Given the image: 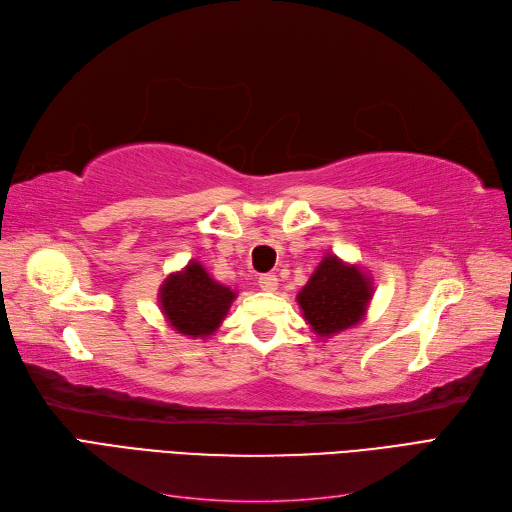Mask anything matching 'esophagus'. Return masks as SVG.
<instances>
[{
  "mask_svg": "<svg viewBox=\"0 0 512 512\" xmlns=\"http://www.w3.org/2000/svg\"><path fill=\"white\" fill-rule=\"evenodd\" d=\"M258 286L265 290V292H273L277 288V275L267 273V275H260L258 277Z\"/></svg>",
  "mask_w": 512,
  "mask_h": 512,
  "instance_id": "34e87169",
  "label": "esophagus"
}]
</instances>
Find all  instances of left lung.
<instances>
[{
  "instance_id": "left-lung-1",
  "label": "left lung",
  "mask_w": 512,
  "mask_h": 512,
  "mask_svg": "<svg viewBox=\"0 0 512 512\" xmlns=\"http://www.w3.org/2000/svg\"><path fill=\"white\" fill-rule=\"evenodd\" d=\"M371 297L374 286L361 267L327 254L297 294V303L314 335L329 339L359 324Z\"/></svg>"
}]
</instances>
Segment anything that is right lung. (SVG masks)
Masks as SVG:
<instances>
[{
	"mask_svg": "<svg viewBox=\"0 0 512 512\" xmlns=\"http://www.w3.org/2000/svg\"><path fill=\"white\" fill-rule=\"evenodd\" d=\"M237 292L218 284L196 260L170 273L160 288V307L166 322L185 337L205 339L220 329Z\"/></svg>",
	"mask_w": 512,
	"mask_h": 512,
	"instance_id": "obj_1",
	"label": "right lung"
}]
</instances>
